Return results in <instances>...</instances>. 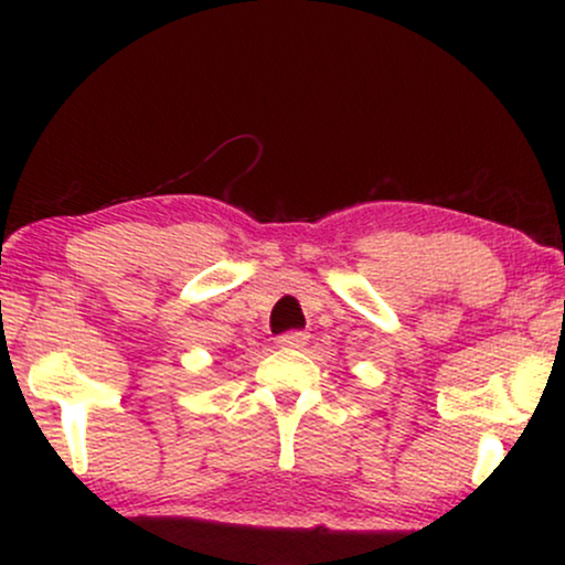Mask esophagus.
Masks as SVG:
<instances>
[{
    "label": "esophagus",
    "mask_w": 565,
    "mask_h": 565,
    "mask_svg": "<svg viewBox=\"0 0 565 565\" xmlns=\"http://www.w3.org/2000/svg\"><path fill=\"white\" fill-rule=\"evenodd\" d=\"M276 345L284 348V350H302L305 345H308V334H305V332H287V334L278 337Z\"/></svg>",
    "instance_id": "1"
}]
</instances>
